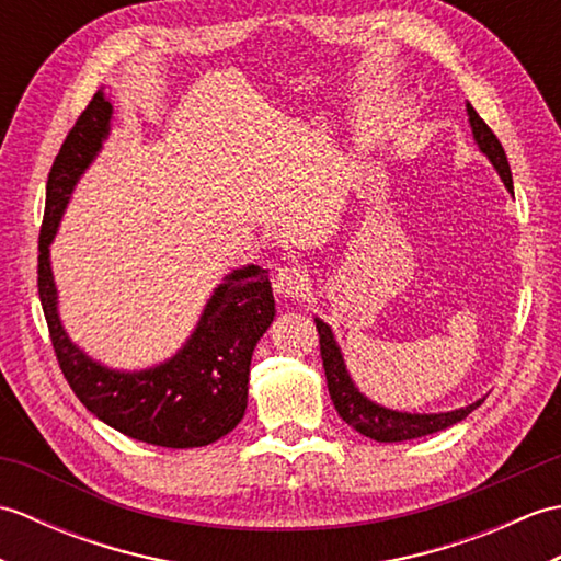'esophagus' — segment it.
<instances>
[{
	"label": "esophagus",
	"instance_id": "34e87169",
	"mask_svg": "<svg viewBox=\"0 0 561 561\" xmlns=\"http://www.w3.org/2000/svg\"><path fill=\"white\" fill-rule=\"evenodd\" d=\"M274 291H277L282 299H301L308 291V274L296 267V265H287L279 267V272L274 274Z\"/></svg>",
	"mask_w": 561,
	"mask_h": 561
}]
</instances>
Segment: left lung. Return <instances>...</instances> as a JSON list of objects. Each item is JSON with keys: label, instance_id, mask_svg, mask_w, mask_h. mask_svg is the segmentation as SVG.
Masks as SVG:
<instances>
[{"label": "left lung", "instance_id": "8db88e82", "mask_svg": "<svg viewBox=\"0 0 561 561\" xmlns=\"http://www.w3.org/2000/svg\"><path fill=\"white\" fill-rule=\"evenodd\" d=\"M465 111H468L474 145H478V149L486 159H490L494 171L499 173V178H502L504 187L514 195V181H511V169H508V159L502 141L496 139V135L486 127V123L470 103H465ZM313 320L320 335V356H323L332 404H335V410L344 422L368 438L380 440V444H396V440H410V438H422L426 434H436L440 428H448L453 424L462 422L465 416H468L472 410H478L484 402V398L474 400L472 404H465V408L450 410V412H402V410L383 408V404L366 398L364 392L356 388V383L347 371V364H344V356L332 328L318 316Z\"/></svg>", "mask_w": 561, "mask_h": 561}]
</instances>
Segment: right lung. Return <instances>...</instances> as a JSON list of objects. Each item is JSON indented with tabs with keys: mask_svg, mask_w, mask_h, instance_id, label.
I'll return each instance as SVG.
<instances>
[{
	"mask_svg": "<svg viewBox=\"0 0 561 561\" xmlns=\"http://www.w3.org/2000/svg\"><path fill=\"white\" fill-rule=\"evenodd\" d=\"M113 103L103 87L71 127L47 175L38 294L59 368L77 398L117 432L163 448H199L243 420L250 359L274 320L267 270L243 265L214 287L190 337L171 359L137 371L111 368L71 342L59 318L50 245L81 175L111 135Z\"/></svg>",
	"mask_w": 561,
	"mask_h": 561,
	"instance_id": "obj_1",
	"label": "right lung"
}]
</instances>
